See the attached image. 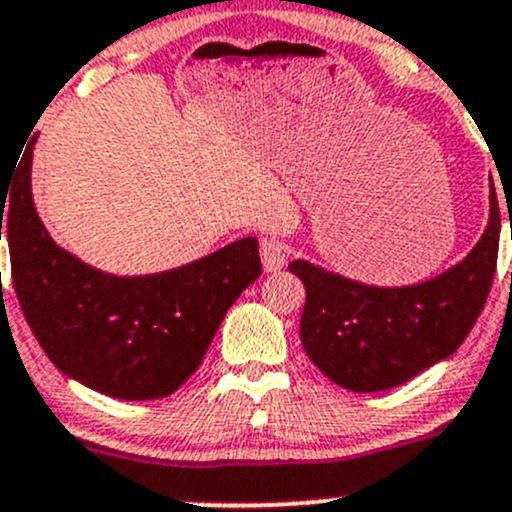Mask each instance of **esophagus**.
Returning <instances> with one entry per match:
<instances>
[{"label":"esophagus","mask_w":512,"mask_h":512,"mask_svg":"<svg viewBox=\"0 0 512 512\" xmlns=\"http://www.w3.org/2000/svg\"><path fill=\"white\" fill-rule=\"evenodd\" d=\"M260 257L262 267L267 272H277L287 265V245L282 240H275V237H265L260 242Z\"/></svg>","instance_id":"34e87169"}]
</instances>
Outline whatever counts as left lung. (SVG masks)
Returning a JSON list of instances; mask_svg holds the SVG:
<instances>
[{
	"label": "left lung",
	"instance_id": "1",
	"mask_svg": "<svg viewBox=\"0 0 512 512\" xmlns=\"http://www.w3.org/2000/svg\"><path fill=\"white\" fill-rule=\"evenodd\" d=\"M500 210L490 180V218L466 260L411 287H374L289 262L307 289L299 337L334 384L359 394L394 389L466 342L493 285Z\"/></svg>",
	"mask_w": 512,
	"mask_h": 512
}]
</instances>
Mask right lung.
Segmentation results:
<instances>
[{
	"label": "right lung",
	"mask_w": 512,
	"mask_h": 512,
	"mask_svg": "<svg viewBox=\"0 0 512 512\" xmlns=\"http://www.w3.org/2000/svg\"><path fill=\"white\" fill-rule=\"evenodd\" d=\"M32 151L34 138L0 220L7 218L12 285L36 342L56 369L98 394L170 396L200 366L232 302L260 277L257 240L242 237L158 275H106L46 232L32 200Z\"/></svg>",
	"instance_id": "1"
}]
</instances>
